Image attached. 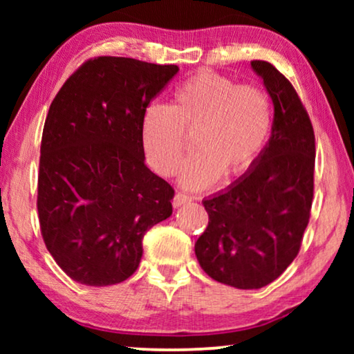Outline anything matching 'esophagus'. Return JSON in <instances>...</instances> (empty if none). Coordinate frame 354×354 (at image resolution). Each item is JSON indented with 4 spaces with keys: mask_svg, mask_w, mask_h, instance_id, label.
Instances as JSON below:
<instances>
[{
    "mask_svg": "<svg viewBox=\"0 0 354 354\" xmlns=\"http://www.w3.org/2000/svg\"><path fill=\"white\" fill-rule=\"evenodd\" d=\"M190 201H192V196L185 195V193H177V195L174 196V200H172V206L174 207H180V206L187 205V203H190Z\"/></svg>",
    "mask_w": 354,
    "mask_h": 354,
    "instance_id": "esophagus-1",
    "label": "esophagus"
}]
</instances>
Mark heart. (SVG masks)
I'll list each match as a JSON object with an SVG mask.
<instances>
[{"mask_svg":"<svg viewBox=\"0 0 354 354\" xmlns=\"http://www.w3.org/2000/svg\"><path fill=\"white\" fill-rule=\"evenodd\" d=\"M270 127L272 104L263 88L200 72L177 86L171 104L145 109L140 138L153 171L171 177L182 162L183 130H195L196 151L183 162L178 180L188 190H201L222 174L236 177L248 171L268 143Z\"/></svg>","mask_w":354,"mask_h":354,"instance_id":"1","label":"heart"}]
</instances>
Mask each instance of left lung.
I'll return each instance as SVG.
<instances>
[{
  "label": "left lung",
  "instance_id": "left-lung-1",
  "mask_svg": "<svg viewBox=\"0 0 354 354\" xmlns=\"http://www.w3.org/2000/svg\"><path fill=\"white\" fill-rule=\"evenodd\" d=\"M274 104L270 137L243 176L203 200L209 222L196 240L201 269L241 290L274 282L297 258L314 190V132L292 84L266 61H251Z\"/></svg>",
  "mask_w": 354,
  "mask_h": 354
}]
</instances>
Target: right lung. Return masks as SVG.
Listing matches in <instances>:
<instances>
[{
    "label": "right lung",
    "mask_w": 354,
    "mask_h": 354,
    "mask_svg": "<svg viewBox=\"0 0 354 354\" xmlns=\"http://www.w3.org/2000/svg\"><path fill=\"white\" fill-rule=\"evenodd\" d=\"M178 72L100 56L72 74L48 111L38 174L45 245L75 282L127 280L147 230L172 214L174 188L145 164V109Z\"/></svg>",
    "instance_id": "right-lung-1"
}]
</instances>
